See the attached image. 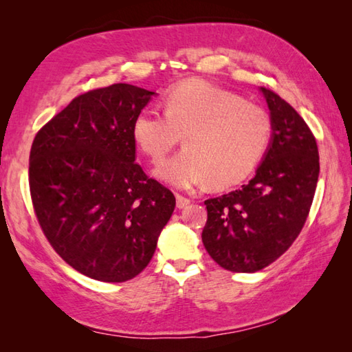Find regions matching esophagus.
<instances>
[{
  "label": "esophagus",
  "instance_id": "1",
  "mask_svg": "<svg viewBox=\"0 0 352 352\" xmlns=\"http://www.w3.org/2000/svg\"><path fill=\"white\" fill-rule=\"evenodd\" d=\"M175 199H177V207H178V208H184L186 206L190 204V199L183 197V195H180V193H175Z\"/></svg>",
  "mask_w": 352,
  "mask_h": 352
}]
</instances>
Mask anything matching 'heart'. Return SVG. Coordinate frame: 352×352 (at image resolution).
I'll return each instance as SVG.
<instances>
[{
  "label": "heart",
  "instance_id": "b5f03b06",
  "mask_svg": "<svg viewBox=\"0 0 352 352\" xmlns=\"http://www.w3.org/2000/svg\"><path fill=\"white\" fill-rule=\"evenodd\" d=\"M271 131V116L263 107L203 80L170 89L164 113L140 110L131 129L136 145L154 163L183 136L184 149L155 169L160 180L178 189L239 184L261 160Z\"/></svg>",
  "mask_w": 352,
  "mask_h": 352
}]
</instances>
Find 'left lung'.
Returning <instances> with one entry per match:
<instances>
[{
	"mask_svg": "<svg viewBox=\"0 0 352 352\" xmlns=\"http://www.w3.org/2000/svg\"><path fill=\"white\" fill-rule=\"evenodd\" d=\"M271 110L272 142L250 183L206 199L203 243L231 272H257L286 252L300 236L319 177L316 139L300 113L261 87Z\"/></svg>",
	"mask_w": 352,
	"mask_h": 352,
	"instance_id": "left-lung-1",
	"label": "left lung"
}]
</instances>
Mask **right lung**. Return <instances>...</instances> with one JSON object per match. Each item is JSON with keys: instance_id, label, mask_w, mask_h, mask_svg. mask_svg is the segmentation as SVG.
<instances>
[{"instance_id": "right-lung-1", "label": "right lung", "mask_w": 352, "mask_h": 352, "mask_svg": "<svg viewBox=\"0 0 352 352\" xmlns=\"http://www.w3.org/2000/svg\"><path fill=\"white\" fill-rule=\"evenodd\" d=\"M154 92L126 83L78 95L37 131L30 195L50 245L76 271L104 283L139 275L175 197L136 160L133 121Z\"/></svg>"}]
</instances>
